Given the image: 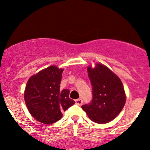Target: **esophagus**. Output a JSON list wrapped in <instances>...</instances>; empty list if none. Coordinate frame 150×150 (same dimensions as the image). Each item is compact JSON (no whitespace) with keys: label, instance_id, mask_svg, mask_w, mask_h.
Masks as SVG:
<instances>
[{"label":"esophagus","instance_id":"1","mask_svg":"<svg viewBox=\"0 0 150 150\" xmlns=\"http://www.w3.org/2000/svg\"><path fill=\"white\" fill-rule=\"evenodd\" d=\"M75 103H76V104H78V105L81 106L83 103V100L81 99H78L75 100Z\"/></svg>","mask_w":150,"mask_h":150}]
</instances>
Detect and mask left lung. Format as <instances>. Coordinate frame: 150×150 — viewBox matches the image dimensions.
Listing matches in <instances>:
<instances>
[{
  "instance_id": "8db88e82",
  "label": "left lung",
  "mask_w": 150,
  "mask_h": 150,
  "mask_svg": "<svg viewBox=\"0 0 150 150\" xmlns=\"http://www.w3.org/2000/svg\"><path fill=\"white\" fill-rule=\"evenodd\" d=\"M88 75L92 86V100L82 109L92 121L107 123L115 118L125 103V93L120 78L108 67L97 64L88 67Z\"/></svg>"
}]
</instances>
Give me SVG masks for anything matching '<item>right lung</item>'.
Listing matches in <instances>:
<instances>
[{"instance_id":"add662e5","label":"right lung","mask_w":150,"mask_h":150,"mask_svg":"<svg viewBox=\"0 0 150 150\" xmlns=\"http://www.w3.org/2000/svg\"><path fill=\"white\" fill-rule=\"evenodd\" d=\"M64 69L50 66L33 75L25 91V101L29 112L35 119L45 124L58 121L66 111L75 103L69 99L68 89L60 90Z\"/></svg>"}]
</instances>
